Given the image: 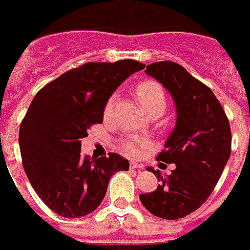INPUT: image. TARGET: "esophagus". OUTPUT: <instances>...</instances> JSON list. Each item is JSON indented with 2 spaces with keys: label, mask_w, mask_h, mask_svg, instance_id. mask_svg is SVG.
Listing matches in <instances>:
<instances>
[{
  "label": "esophagus",
  "mask_w": 250,
  "mask_h": 250,
  "mask_svg": "<svg viewBox=\"0 0 250 250\" xmlns=\"http://www.w3.org/2000/svg\"><path fill=\"white\" fill-rule=\"evenodd\" d=\"M130 168H132V169H141L143 166L139 164V163H130Z\"/></svg>",
  "instance_id": "34e87169"
}]
</instances>
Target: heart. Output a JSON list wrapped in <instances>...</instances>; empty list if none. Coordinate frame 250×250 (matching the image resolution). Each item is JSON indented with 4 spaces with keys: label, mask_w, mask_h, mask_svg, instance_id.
Wrapping results in <instances>:
<instances>
[{
    "label": "heart",
    "mask_w": 250,
    "mask_h": 250,
    "mask_svg": "<svg viewBox=\"0 0 250 250\" xmlns=\"http://www.w3.org/2000/svg\"><path fill=\"white\" fill-rule=\"evenodd\" d=\"M134 94H136V98L139 101V104L143 106V109L145 110V113L148 114L150 111L153 110H163L164 111V107H166V94H164V90L163 87L155 81H144L141 82L134 90ZM113 102H114V98H110L107 101V104L105 106V110H104V116L107 118L110 116L111 109H113ZM120 149L128 155L130 157L140 156L145 149L149 148V141L148 140L143 139V137H126L120 141Z\"/></svg>",
    "instance_id": "heart-1"
}]
</instances>
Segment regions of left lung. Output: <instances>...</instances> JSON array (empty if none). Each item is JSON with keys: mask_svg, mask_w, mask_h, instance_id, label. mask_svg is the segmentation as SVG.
<instances>
[{"mask_svg": "<svg viewBox=\"0 0 250 250\" xmlns=\"http://www.w3.org/2000/svg\"><path fill=\"white\" fill-rule=\"evenodd\" d=\"M145 72L162 83L175 102L176 124L157 156L175 168L167 176L149 168L162 183L140 194V201L159 218H183L199 208L218 183L231 150L229 121L213 91L185 67L157 62Z\"/></svg>", "mask_w": 250, "mask_h": 250, "instance_id": "obj_1", "label": "left lung"}]
</instances>
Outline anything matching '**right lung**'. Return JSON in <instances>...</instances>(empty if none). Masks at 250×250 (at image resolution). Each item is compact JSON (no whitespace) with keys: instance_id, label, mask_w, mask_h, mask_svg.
Instances as JSON below:
<instances>
[{"instance_id":"obj_1","label":"right lung","mask_w":250,"mask_h":250,"mask_svg":"<svg viewBox=\"0 0 250 250\" xmlns=\"http://www.w3.org/2000/svg\"><path fill=\"white\" fill-rule=\"evenodd\" d=\"M145 64L136 60L86 63L45 84L20 125L21 159L40 199L60 217L93 213L105 198L110 178L128 171L118 153L88 159L81 153L87 129L104 121V110L117 87Z\"/></svg>"}]
</instances>
